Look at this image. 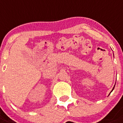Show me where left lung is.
<instances>
[{"label":"left lung","mask_w":123,"mask_h":123,"mask_svg":"<svg viewBox=\"0 0 123 123\" xmlns=\"http://www.w3.org/2000/svg\"><path fill=\"white\" fill-rule=\"evenodd\" d=\"M114 86H115V85L114 86V87H113V88H112V90H111V92H110V93H111V92H112V91H113L114 88ZM110 93H109V94H110Z\"/></svg>","instance_id":"1"}]
</instances>
